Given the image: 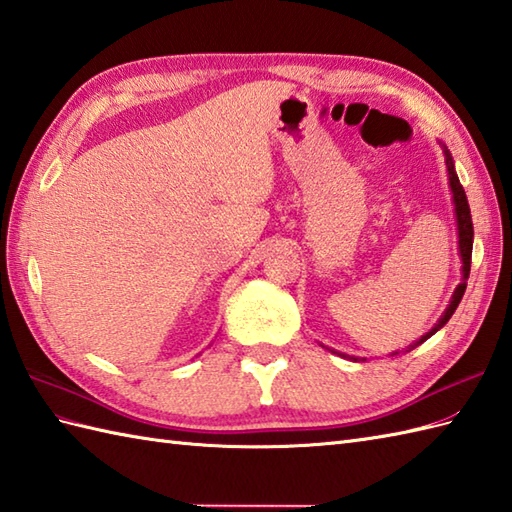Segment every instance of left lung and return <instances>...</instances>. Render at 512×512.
I'll list each match as a JSON object with an SVG mask.
<instances>
[{
  "mask_svg": "<svg viewBox=\"0 0 512 512\" xmlns=\"http://www.w3.org/2000/svg\"><path fill=\"white\" fill-rule=\"evenodd\" d=\"M445 157H447V170H449V186H451V192H453V203H456V217H458V232H460V256H462V271H464V280L458 285L456 293H453L451 298V304L447 306L445 315L440 317L438 324L431 328V331L427 335H423L418 339L416 344H412L407 350L403 352H410L414 350L416 346H420L425 342V339H429L431 335H434L436 331H440L442 326H445L449 322V317L453 315V311L458 309V304L462 300L464 291H467V278H469V271H471V252H473V221H471V210H469V201H467V195H464V188L460 184V179L456 175V168H453V160L449 151H445ZM394 355H401V352H394Z\"/></svg>",
  "mask_w": 512,
  "mask_h": 512,
  "instance_id": "obj_1",
  "label": "left lung"
}]
</instances>
